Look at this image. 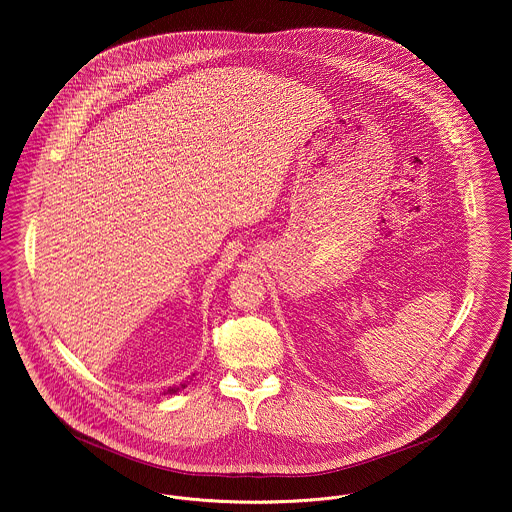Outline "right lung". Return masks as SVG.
Here are the masks:
<instances>
[{
	"mask_svg": "<svg viewBox=\"0 0 512 512\" xmlns=\"http://www.w3.org/2000/svg\"><path fill=\"white\" fill-rule=\"evenodd\" d=\"M180 388H186V384H180V386H178V388H176V386H174V388H169V390L165 391V393H176V391L180 390Z\"/></svg>",
	"mask_w": 512,
	"mask_h": 512,
	"instance_id": "1",
	"label": "right lung"
}]
</instances>
